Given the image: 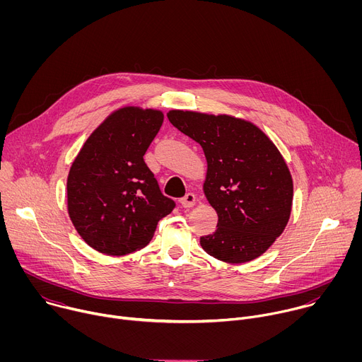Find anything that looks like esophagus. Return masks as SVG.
Listing matches in <instances>:
<instances>
[{"label": "esophagus", "mask_w": 362, "mask_h": 362, "mask_svg": "<svg viewBox=\"0 0 362 362\" xmlns=\"http://www.w3.org/2000/svg\"><path fill=\"white\" fill-rule=\"evenodd\" d=\"M180 204L183 208H193L196 204V196L193 193H186V196L180 199Z\"/></svg>", "instance_id": "esophagus-1"}]
</instances>
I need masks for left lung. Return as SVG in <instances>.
Segmentation results:
<instances>
[{"label":"left lung","instance_id":"8db88e82","mask_svg":"<svg viewBox=\"0 0 362 362\" xmlns=\"http://www.w3.org/2000/svg\"><path fill=\"white\" fill-rule=\"evenodd\" d=\"M168 119L202 146L208 162L203 193L218 229L200 238V246L226 264L259 257L292 211L293 183L281 151L256 124L230 115L170 110Z\"/></svg>","mask_w":362,"mask_h":362}]
</instances>
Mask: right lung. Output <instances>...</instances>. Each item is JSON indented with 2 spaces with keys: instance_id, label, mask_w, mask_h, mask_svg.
Wrapping results in <instances>:
<instances>
[{
  "instance_id": "1",
  "label": "right lung",
  "mask_w": 362,
  "mask_h": 362,
  "mask_svg": "<svg viewBox=\"0 0 362 362\" xmlns=\"http://www.w3.org/2000/svg\"><path fill=\"white\" fill-rule=\"evenodd\" d=\"M163 112L124 106L88 136L67 177V211L94 250L122 256L143 249L175 202L162 194L143 160Z\"/></svg>"
}]
</instances>
